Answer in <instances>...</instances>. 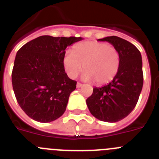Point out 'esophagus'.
Returning <instances> with one entry per match:
<instances>
[{
  "instance_id": "34e87169",
  "label": "esophagus",
  "mask_w": 159,
  "mask_h": 159,
  "mask_svg": "<svg viewBox=\"0 0 159 159\" xmlns=\"http://www.w3.org/2000/svg\"><path fill=\"white\" fill-rule=\"evenodd\" d=\"M83 86L82 84H80V83H77L76 84V87L77 88H80V87H81Z\"/></svg>"
}]
</instances>
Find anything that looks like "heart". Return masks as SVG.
Returning a JSON list of instances; mask_svg holds the SVG:
<instances>
[{"label":"heart","mask_w":159,"mask_h":159,"mask_svg":"<svg viewBox=\"0 0 159 159\" xmlns=\"http://www.w3.org/2000/svg\"><path fill=\"white\" fill-rule=\"evenodd\" d=\"M63 64L70 78H75L84 68V80H95L98 84H106L113 80L118 72L120 58L118 51L113 46L87 41L75 45L73 53L67 51Z\"/></svg>","instance_id":"1"}]
</instances>
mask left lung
Here are the masks:
<instances>
[{
	"label": "left lung",
	"instance_id": "obj_1",
	"mask_svg": "<svg viewBox=\"0 0 159 159\" xmlns=\"http://www.w3.org/2000/svg\"><path fill=\"white\" fill-rule=\"evenodd\" d=\"M108 42L118 51L120 58L119 71L113 80L101 87H94L87 99L91 114L106 122H117L135 108L143 84L142 57L131 43L116 36L98 39Z\"/></svg>",
	"mask_w": 159,
	"mask_h": 159
}]
</instances>
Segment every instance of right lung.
I'll list each match as a JSON object with an SVG mask.
<instances>
[{"label":"right lung","instance_id":"obj_1","mask_svg":"<svg viewBox=\"0 0 159 159\" xmlns=\"http://www.w3.org/2000/svg\"><path fill=\"white\" fill-rule=\"evenodd\" d=\"M80 40V37L43 35L19 49L11 83L17 102L29 117L47 123L65 113L76 81L65 73L63 58L66 48Z\"/></svg>","mask_w":159,"mask_h":159}]
</instances>
